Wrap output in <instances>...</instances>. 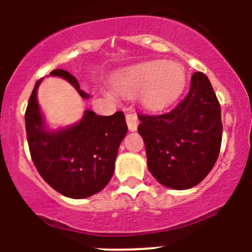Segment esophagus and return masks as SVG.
Returning a JSON list of instances; mask_svg holds the SVG:
<instances>
[{
	"mask_svg": "<svg viewBox=\"0 0 252 252\" xmlns=\"http://www.w3.org/2000/svg\"><path fill=\"white\" fill-rule=\"evenodd\" d=\"M126 123L128 126L129 131H136L137 125H138V118L134 113H127L126 114Z\"/></svg>",
	"mask_w": 252,
	"mask_h": 252,
	"instance_id": "esophagus-1",
	"label": "esophagus"
}]
</instances>
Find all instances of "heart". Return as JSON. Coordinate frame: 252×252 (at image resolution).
Wrapping results in <instances>:
<instances>
[{"label": "heart", "instance_id": "heart-1", "mask_svg": "<svg viewBox=\"0 0 252 252\" xmlns=\"http://www.w3.org/2000/svg\"><path fill=\"white\" fill-rule=\"evenodd\" d=\"M116 86L119 91L131 95L146 91L144 105L158 110L180 96L186 86V72L175 62L151 61L127 68L120 74Z\"/></svg>", "mask_w": 252, "mask_h": 252}]
</instances>
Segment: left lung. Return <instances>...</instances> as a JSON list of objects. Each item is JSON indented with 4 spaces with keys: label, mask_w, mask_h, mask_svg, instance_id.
Returning <instances> with one entry per match:
<instances>
[{
    "label": "left lung",
    "mask_w": 252,
    "mask_h": 252,
    "mask_svg": "<svg viewBox=\"0 0 252 252\" xmlns=\"http://www.w3.org/2000/svg\"><path fill=\"white\" fill-rule=\"evenodd\" d=\"M138 119L148 169L161 185L186 190L208 175L220 151L223 125L220 104L205 73L192 74L188 95L173 110Z\"/></svg>",
    "instance_id": "1"
}]
</instances>
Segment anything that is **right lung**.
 I'll return each instance as SVG.
<instances>
[{
  "mask_svg": "<svg viewBox=\"0 0 252 252\" xmlns=\"http://www.w3.org/2000/svg\"><path fill=\"white\" fill-rule=\"evenodd\" d=\"M72 84L82 98H89L79 89L78 81L64 69H54ZM35 83L26 110V131L32 159L41 178L61 195L86 198L103 190L115 169L119 146L127 133L125 115H96L87 110L81 123L57 132L45 128L36 100Z\"/></svg>",
  "mask_w": 252,
  "mask_h": 252,
  "instance_id": "obj_1",
  "label": "right lung"
}]
</instances>
